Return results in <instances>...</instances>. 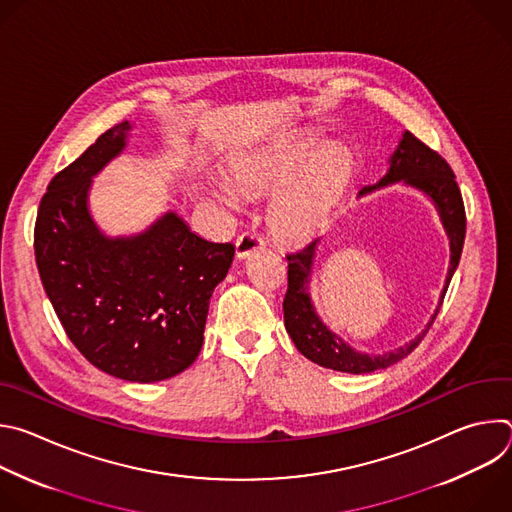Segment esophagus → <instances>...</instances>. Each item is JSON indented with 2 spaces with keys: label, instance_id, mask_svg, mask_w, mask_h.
I'll return each instance as SVG.
<instances>
[{
  "label": "esophagus",
  "instance_id": "esophagus-1",
  "mask_svg": "<svg viewBox=\"0 0 512 512\" xmlns=\"http://www.w3.org/2000/svg\"><path fill=\"white\" fill-rule=\"evenodd\" d=\"M257 249H263V239H261L257 233H251V231L243 233V235L237 239V243H235V251H237V257H239V259L249 257V255H251L253 251H257Z\"/></svg>",
  "mask_w": 512,
  "mask_h": 512
}]
</instances>
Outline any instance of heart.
<instances>
[{
    "instance_id": "1",
    "label": "heart",
    "mask_w": 512,
    "mask_h": 512,
    "mask_svg": "<svg viewBox=\"0 0 512 512\" xmlns=\"http://www.w3.org/2000/svg\"><path fill=\"white\" fill-rule=\"evenodd\" d=\"M320 143L318 133H304L277 150L257 154L237 170L235 182L241 190L251 194L275 192L312 153H316ZM350 180L352 158L346 150L330 148L318 152L273 198L267 216L271 233L289 245H302L314 239L346 196ZM225 196L235 204L231 194Z\"/></svg>"
}]
</instances>
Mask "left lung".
Returning a JSON list of instances; mask_svg holds the SVG:
<instances>
[{
    "mask_svg": "<svg viewBox=\"0 0 512 512\" xmlns=\"http://www.w3.org/2000/svg\"><path fill=\"white\" fill-rule=\"evenodd\" d=\"M399 182L423 192L433 202L437 214H440V221L446 229V235L450 239V267L446 275V285L440 296V304H437L425 330L405 346H399L385 354L358 352L320 320L312 304L310 281H312V269H314L316 249L320 245V239L312 241L308 247L296 253H289L287 255V294L283 300L285 330L291 336V340H294L296 348L306 358L320 364L324 369L350 373V375H364L379 369H387L391 364L405 358L409 352H413L415 346L421 342V338L427 334L437 312H440L450 279L460 263L464 237H466V212H464V200H462L460 188L456 184V176L440 154L429 150L423 141H419L409 131L403 133V137L399 139V145L391 154L387 174L377 184L364 186L358 192V196L371 194L379 188L399 184Z\"/></svg>",
    "mask_w": 512,
    "mask_h": 512,
    "instance_id": "8db88e82",
    "label": "left lung"
}]
</instances>
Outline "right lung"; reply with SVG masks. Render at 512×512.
Returning <instances> with one entry per match:
<instances>
[{"label":"right lung","instance_id":"1","mask_svg":"<svg viewBox=\"0 0 512 512\" xmlns=\"http://www.w3.org/2000/svg\"><path fill=\"white\" fill-rule=\"evenodd\" d=\"M131 123L107 129L58 172L40 200L34 253L46 296L70 342L99 371L156 383L196 360L214 287L235 257L174 210L129 237L105 235L89 210L93 178L127 145Z\"/></svg>","mask_w":512,"mask_h":512}]
</instances>
